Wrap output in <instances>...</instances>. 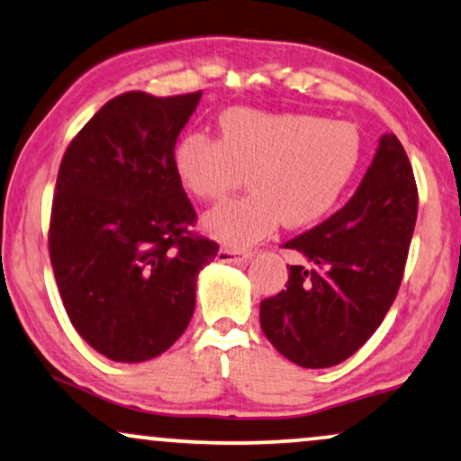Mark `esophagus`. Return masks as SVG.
I'll return each instance as SVG.
<instances>
[{
    "label": "esophagus",
    "instance_id": "obj_1",
    "mask_svg": "<svg viewBox=\"0 0 461 461\" xmlns=\"http://www.w3.org/2000/svg\"><path fill=\"white\" fill-rule=\"evenodd\" d=\"M252 254L246 252V249H235V248H220L218 254H215V260L218 263H241V260H248Z\"/></svg>",
    "mask_w": 461,
    "mask_h": 461
}]
</instances>
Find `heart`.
Returning <instances> with one entry per match:
<instances>
[{"label": "heart", "mask_w": 461, "mask_h": 461, "mask_svg": "<svg viewBox=\"0 0 461 461\" xmlns=\"http://www.w3.org/2000/svg\"><path fill=\"white\" fill-rule=\"evenodd\" d=\"M218 140L187 134L173 153L179 184L196 201H220L241 185L248 194L204 213L203 229L237 249L271 235L284 221L303 229L342 201L357 170L363 143L348 122L310 113L237 109L220 119Z\"/></svg>", "instance_id": "1"}]
</instances>
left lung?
<instances>
[{"instance_id":"1","label":"left lung","mask_w":461,"mask_h":461,"mask_svg":"<svg viewBox=\"0 0 461 461\" xmlns=\"http://www.w3.org/2000/svg\"><path fill=\"white\" fill-rule=\"evenodd\" d=\"M417 184L395 134H383L348 203L284 248L297 249L286 291L260 301V327L288 361L331 367L355 355L387 316L417 221Z\"/></svg>"}]
</instances>
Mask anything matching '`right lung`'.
Here are the masks:
<instances>
[{
  "mask_svg": "<svg viewBox=\"0 0 461 461\" xmlns=\"http://www.w3.org/2000/svg\"><path fill=\"white\" fill-rule=\"evenodd\" d=\"M203 92L106 102L64 153L50 213L57 288L81 338L119 363L162 355L194 314L198 274L218 254L173 167Z\"/></svg>",
  "mask_w": 461,
  "mask_h": 461,
  "instance_id": "add662e5",
  "label": "right lung"
}]
</instances>
